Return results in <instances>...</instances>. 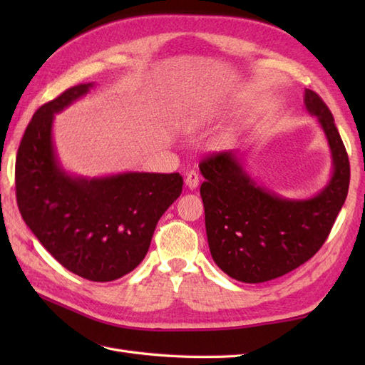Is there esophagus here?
Segmentation results:
<instances>
[{
  "label": "esophagus",
  "instance_id": "esophagus-1",
  "mask_svg": "<svg viewBox=\"0 0 365 365\" xmlns=\"http://www.w3.org/2000/svg\"><path fill=\"white\" fill-rule=\"evenodd\" d=\"M199 174L195 173V170H190V173L187 174V177H185V183H187V187L190 190H196L199 187Z\"/></svg>",
  "mask_w": 365,
  "mask_h": 365
}]
</instances>
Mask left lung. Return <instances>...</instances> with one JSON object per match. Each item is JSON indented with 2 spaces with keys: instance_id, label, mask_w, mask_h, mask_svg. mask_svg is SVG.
<instances>
[{
  "instance_id": "obj_1",
  "label": "left lung",
  "mask_w": 365,
  "mask_h": 365,
  "mask_svg": "<svg viewBox=\"0 0 365 365\" xmlns=\"http://www.w3.org/2000/svg\"><path fill=\"white\" fill-rule=\"evenodd\" d=\"M304 105L327 135L334 166L329 183L317 196L284 199L259 187L232 150L208 155L199 163L205 178L200 196L212 257L237 281H271L314 257L346 199L350 161L334 118L311 89H306Z\"/></svg>"
}]
</instances>
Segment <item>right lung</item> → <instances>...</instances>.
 <instances>
[{
    "label": "right lung",
    "mask_w": 365,
    "mask_h": 365,
    "mask_svg": "<svg viewBox=\"0 0 365 365\" xmlns=\"http://www.w3.org/2000/svg\"><path fill=\"white\" fill-rule=\"evenodd\" d=\"M92 86L67 89L34 113L17 152L15 195L23 221L61 265L88 281L108 282L143 262L183 178L178 173L102 178L64 173L54 153L53 118Z\"/></svg>",
    "instance_id": "obj_1"
}]
</instances>
